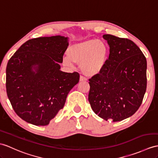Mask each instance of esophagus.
<instances>
[{
	"instance_id": "obj_1",
	"label": "esophagus",
	"mask_w": 158,
	"mask_h": 158,
	"mask_svg": "<svg viewBox=\"0 0 158 158\" xmlns=\"http://www.w3.org/2000/svg\"><path fill=\"white\" fill-rule=\"evenodd\" d=\"M87 79L85 78V77H84L82 76H80V82H82V81H86Z\"/></svg>"
}]
</instances>
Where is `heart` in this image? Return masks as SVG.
<instances>
[{
	"instance_id": "b5f03b06",
	"label": "heart",
	"mask_w": 158,
	"mask_h": 158,
	"mask_svg": "<svg viewBox=\"0 0 158 158\" xmlns=\"http://www.w3.org/2000/svg\"><path fill=\"white\" fill-rule=\"evenodd\" d=\"M67 54L63 58L64 66L72 68L73 62L80 64L83 74L94 76L99 74L106 66L109 49L103 41L90 39L70 45Z\"/></svg>"
}]
</instances>
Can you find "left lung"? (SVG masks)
Segmentation results:
<instances>
[{
	"label": "left lung",
	"mask_w": 158,
	"mask_h": 158,
	"mask_svg": "<svg viewBox=\"0 0 158 158\" xmlns=\"http://www.w3.org/2000/svg\"><path fill=\"white\" fill-rule=\"evenodd\" d=\"M110 53L104 70L89 79L88 101L98 117L121 121L136 112L147 87V61L131 40L104 35Z\"/></svg>",
	"instance_id": "obj_1"
}]
</instances>
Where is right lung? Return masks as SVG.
<instances>
[{
    "mask_svg": "<svg viewBox=\"0 0 158 158\" xmlns=\"http://www.w3.org/2000/svg\"><path fill=\"white\" fill-rule=\"evenodd\" d=\"M68 37H41L23 44L9 60L6 88L15 112L34 125H48L79 82L78 72L60 70Z\"/></svg>",
    "mask_w": 158,
    "mask_h": 158,
    "instance_id": "add662e5",
    "label": "right lung"
}]
</instances>
